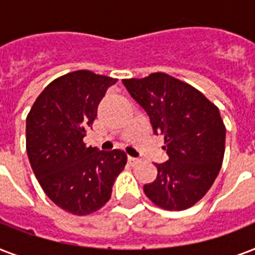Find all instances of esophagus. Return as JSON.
Masks as SVG:
<instances>
[{
  "instance_id": "esophagus-1",
  "label": "esophagus",
  "mask_w": 255,
  "mask_h": 255,
  "mask_svg": "<svg viewBox=\"0 0 255 255\" xmlns=\"http://www.w3.org/2000/svg\"><path fill=\"white\" fill-rule=\"evenodd\" d=\"M140 160L136 159V157H132V156H128V163L131 164V165H135V164L139 163Z\"/></svg>"
}]
</instances>
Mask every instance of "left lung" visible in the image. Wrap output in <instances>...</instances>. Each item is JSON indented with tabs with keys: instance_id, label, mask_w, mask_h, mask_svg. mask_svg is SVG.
Returning a JSON list of instances; mask_svg holds the SVG:
<instances>
[{
	"instance_id": "8db88e82",
	"label": "left lung",
	"mask_w": 255,
	"mask_h": 255,
	"mask_svg": "<svg viewBox=\"0 0 255 255\" xmlns=\"http://www.w3.org/2000/svg\"><path fill=\"white\" fill-rule=\"evenodd\" d=\"M145 110L156 135L164 136L168 161L144 193L165 210H185L213 185L225 153L226 128L217 106L190 85L164 73L123 79Z\"/></svg>"
}]
</instances>
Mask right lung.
<instances>
[{
    "mask_svg": "<svg viewBox=\"0 0 255 255\" xmlns=\"http://www.w3.org/2000/svg\"><path fill=\"white\" fill-rule=\"evenodd\" d=\"M118 79L88 70L57 78L26 118V151L39 185L61 209L77 216L99 210L111 198L127 164L120 149L86 147L83 137L108 87Z\"/></svg>",
    "mask_w": 255,
    "mask_h": 255,
    "instance_id": "right-lung-1",
    "label": "right lung"
}]
</instances>
